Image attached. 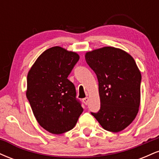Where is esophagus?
Returning <instances> with one entry per match:
<instances>
[{
  "label": "esophagus",
  "mask_w": 159,
  "mask_h": 159,
  "mask_svg": "<svg viewBox=\"0 0 159 159\" xmlns=\"http://www.w3.org/2000/svg\"><path fill=\"white\" fill-rule=\"evenodd\" d=\"M83 102H84V103L85 104V105H87V104H88V102H89V98L86 97L84 98H83Z\"/></svg>",
  "instance_id": "34e87169"
}]
</instances>
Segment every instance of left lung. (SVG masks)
Returning <instances> with one entry per match:
<instances>
[{
    "label": "left lung",
    "instance_id": "left-lung-1",
    "mask_svg": "<svg viewBox=\"0 0 159 159\" xmlns=\"http://www.w3.org/2000/svg\"><path fill=\"white\" fill-rule=\"evenodd\" d=\"M85 60L97 76L101 107L91 114L102 127L119 132L132 123L139 111L141 74L125 51L103 47L87 52Z\"/></svg>",
    "mask_w": 159,
    "mask_h": 159
}]
</instances>
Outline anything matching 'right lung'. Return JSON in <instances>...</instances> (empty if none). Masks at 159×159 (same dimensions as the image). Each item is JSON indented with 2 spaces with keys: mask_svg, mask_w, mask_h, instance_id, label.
Wrapping results in <instances>:
<instances>
[{
  "mask_svg": "<svg viewBox=\"0 0 159 159\" xmlns=\"http://www.w3.org/2000/svg\"><path fill=\"white\" fill-rule=\"evenodd\" d=\"M79 60L77 53L54 46L45 51L29 70L26 96L38 123L60 134L75 127L84 109L68 79Z\"/></svg>",
  "mask_w": 159,
  "mask_h": 159,
  "instance_id": "obj_1",
  "label": "right lung"
}]
</instances>
